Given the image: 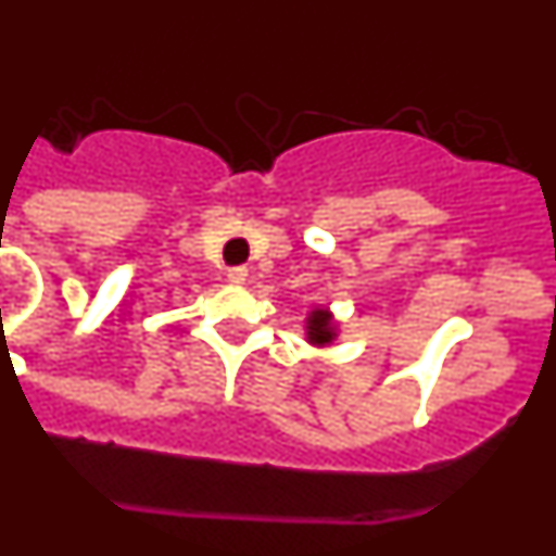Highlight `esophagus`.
Segmentation results:
<instances>
[{
	"label": "esophagus",
	"instance_id": "obj_1",
	"mask_svg": "<svg viewBox=\"0 0 556 556\" xmlns=\"http://www.w3.org/2000/svg\"><path fill=\"white\" fill-rule=\"evenodd\" d=\"M228 281L236 283V287H239V283H244V281H248V269H244V267L228 269Z\"/></svg>",
	"mask_w": 556,
	"mask_h": 556
}]
</instances>
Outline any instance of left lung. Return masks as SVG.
<instances>
[{
    "instance_id": "left-lung-1",
    "label": "left lung",
    "mask_w": 556,
    "mask_h": 556,
    "mask_svg": "<svg viewBox=\"0 0 556 556\" xmlns=\"http://www.w3.org/2000/svg\"><path fill=\"white\" fill-rule=\"evenodd\" d=\"M306 339L317 348L331 345L333 339H337V326H333L331 312H328V308H314V312L308 314Z\"/></svg>"
}]
</instances>
